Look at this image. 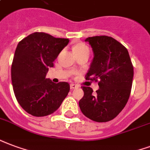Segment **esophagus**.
Masks as SVG:
<instances>
[{"label": "esophagus", "instance_id": "esophagus-1", "mask_svg": "<svg viewBox=\"0 0 150 150\" xmlns=\"http://www.w3.org/2000/svg\"><path fill=\"white\" fill-rule=\"evenodd\" d=\"M77 85L76 84H74V83H71L70 85V87H71V89L73 90V89H75V88H77Z\"/></svg>", "mask_w": 150, "mask_h": 150}]
</instances>
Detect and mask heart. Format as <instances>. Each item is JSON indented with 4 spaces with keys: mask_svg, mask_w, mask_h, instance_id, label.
Masks as SVG:
<instances>
[{
    "mask_svg": "<svg viewBox=\"0 0 150 150\" xmlns=\"http://www.w3.org/2000/svg\"><path fill=\"white\" fill-rule=\"evenodd\" d=\"M73 52H74V54H75V53L89 52V48L86 44H83V43H79L73 47Z\"/></svg>",
    "mask_w": 150,
    "mask_h": 150,
    "instance_id": "b5f03b06",
    "label": "heart"
}]
</instances>
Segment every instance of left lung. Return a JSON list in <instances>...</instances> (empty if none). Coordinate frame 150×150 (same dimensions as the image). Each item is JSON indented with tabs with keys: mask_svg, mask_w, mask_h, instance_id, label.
<instances>
[{
	"mask_svg": "<svg viewBox=\"0 0 150 150\" xmlns=\"http://www.w3.org/2000/svg\"><path fill=\"white\" fill-rule=\"evenodd\" d=\"M85 41L94 52L86 79L98 80L99 89L93 94L91 87L82 86L84 95L79 105L82 113L90 119L109 122L128 102L134 77L133 64L127 49L110 36H93Z\"/></svg>",
	"mask_w": 150,
	"mask_h": 150,
	"instance_id": "left-lung-1",
	"label": "left lung"
}]
</instances>
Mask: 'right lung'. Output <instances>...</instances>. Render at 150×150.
<instances>
[{"mask_svg": "<svg viewBox=\"0 0 150 150\" xmlns=\"http://www.w3.org/2000/svg\"><path fill=\"white\" fill-rule=\"evenodd\" d=\"M68 39L55 38L44 33L30 34L19 42L11 67L16 100L25 111L35 117L52 114L70 91L66 82L54 83L46 75Z\"/></svg>", "mask_w": 150, "mask_h": 150, "instance_id": "right-lung-1", "label": "right lung"}]
</instances>
